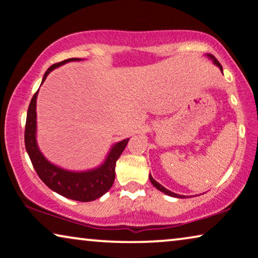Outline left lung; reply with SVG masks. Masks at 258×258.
Masks as SVG:
<instances>
[{
	"label": "left lung",
	"instance_id": "left-lung-1",
	"mask_svg": "<svg viewBox=\"0 0 258 258\" xmlns=\"http://www.w3.org/2000/svg\"><path fill=\"white\" fill-rule=\"evenodd\" d=\"M207 56H208V57H210V59H211L212 61H214V63H215V64H217V66L219 67V70H221V71L223 72V68H222V66H221V63L218 62V60L216 59V57L214 56V55H211V54H207ZM149 178H150L151 183H152V185H153L154 187L158 188V190L161 191V192H164V194H166L167 196H171V197H177V198H185L184 196H181V195H177V194H174V192H171V191L167 190V188H165V187L163 186V185H160L159 183H158V181L154 180L153 178H152V176H151V174H150V177H149Z\"/></svg>",
	"mask_w": 258,
	"mask_h": 258
}]
</instances>
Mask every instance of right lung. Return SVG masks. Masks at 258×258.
<instances>
[{"instance_id": "obj_1", "label": "right lung", "mask_w": 258, "mask_h": 258, "mask_svg": "<svg viewBox=\"0 0 258 258\" xmlns=\"http://www.w3.org/2000/svg\"><path fill=\"white\" fill-rule=\"evenodd\" d=\"M81 59L72 57L59 63H54L48 68L43 75L42 82L46 80L47 75L56 67L71 62L79 61ZM39 91L34 94L30 101L28 113H27L26 130H25V145L27 153L32 160V164L35 169L40 179L47 185L50 190L59 194L63 197L73 199L79 202H92L94 199L100 198L112 187L115 178V163L119 159L120 154L125 150L130 139L121 140L112 146L111 151L106 157L104 164L97 169L89 171H68L62 167L56 166L48 161L36 143V98Z\"/></svg>"}]
</instances>
